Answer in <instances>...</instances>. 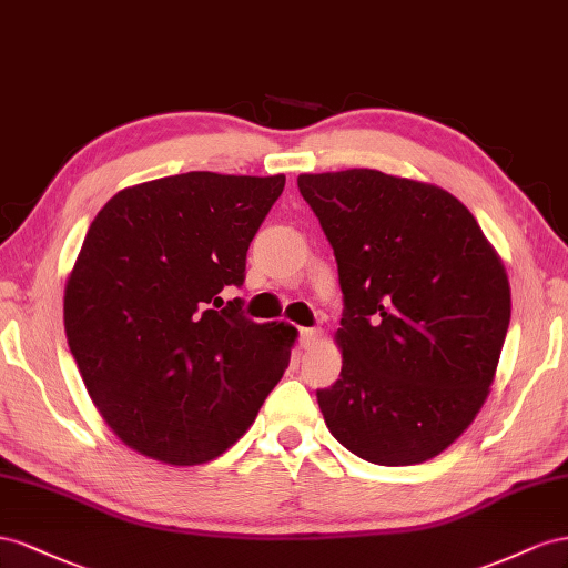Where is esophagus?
<instances>
[{
  "label": "esophagus",
  "mask_w": 568,
  "mask_h": 568,
  "mask_svg": "<svg viewBox=\"0 0 568 568\" xmlns=\"http://www.w3.org/2000/svg\"><path fill=\"white\" fill-rule=\"evenodd\" d=\"M318 339H321L318 328H302L300 331V347L302 349H312L314 345H318Z\"/></svg>",
  "instance_id": "obj_1"
}]
</instances>
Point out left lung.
Segmentation results:
<instances>
[{
	"instance_id": "8db88e82",
	"label": "left lung",
	"mask_w": 568,
	"mask_h": 568,
	"mask_svg": "<svg viewBox=\"0 0 568 568\" xmlns=\"http://www.w3.org/2000/svg\"><path fill=\"white\" fill-rule=\"evenodd\" d=\"M345 297L339 378L316 399L352 455L412 466L445 452L490 395L511 316L505 264L447 190L374 169L302 173Z\"/></svg>"
}]
</instances>
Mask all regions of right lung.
I'll list each match as a JSON object with an SVG mask.
<instances>
[{
  "mask_svg": "<svg viewBox=\"0 0 568 568\" xmlns=\"http://www.w3.org/2000/svg\"><path fill=\"white\" fill-rule=\"evenodd\" d=\"M285 175L190 171L113 194L63 290V328L88 395L140 455L194 466L250 430L283 378L297 328L254 323L242 285L250 242Z\"/></svg>",
  "mask_w": 568,
  "mask_h": 568,
  "instance_id": "1",
  "label": "right lung"
}]
</instances>
